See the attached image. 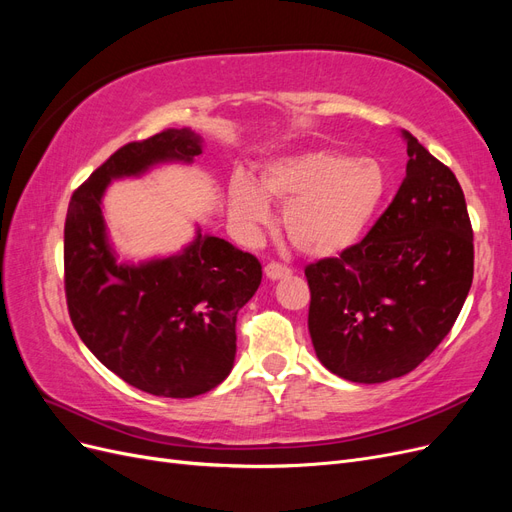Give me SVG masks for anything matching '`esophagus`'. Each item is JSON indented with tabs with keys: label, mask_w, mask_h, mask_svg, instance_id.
I'll return each mask as SVG.
<instances>
[{
	"label": "esophagus",
	"mask_w": 512,
	"mask_h": 512,
	"mask_svg": "<svg viewBox=\"0 0 512 512\" xmlns=\"http://www.w3.org/2000/svg\"><path fill=\"white\" fill-rule=\"evenodd\" d=\"M265 275L269 277V280H282V277L290 275V269L284 267L282 262H269V265L265 267Z\"/></svg>",
	"instance_id": "1"
}]
</instances>
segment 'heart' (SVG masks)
<instances>
[{"mask_svg": "<svg viewBox=\"0 0 512 512\" xmlns=\"http://www.w3.org/2000/svg\"><path fill=\"white\" fill-rule=\"evenodd\" d=\"M384 192L386 175L376 160L303 151L267 162L256 185L232 177L228 200L232 220L247 232L271 224L269 203L284 207L290 243L309 258H335L365 237Z\"/></svg>", "mask_w": 512, "mask_h": 512, "instance_id": "heart-1", "label": "heart"}]
</instances>
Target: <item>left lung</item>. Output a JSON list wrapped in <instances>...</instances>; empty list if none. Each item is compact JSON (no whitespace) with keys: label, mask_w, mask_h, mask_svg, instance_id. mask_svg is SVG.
Wrapping results in <instances>:
<instances>
[{"label":"left lung","mask_w":512,"mask_h":512,"mask_svg":"<svg viewBox=\"0 0 512 512\" xmlns=\"http://www.w3.org/2000/svg\"><path fill=\"white\" fill-rule=\"evenodd\" d=\"M406 177L363 241L305 267L320 363L378 384L410 374L453 329L474 277V237L453 170L410 132Z\"/></svg>","instance_id":"left-lung-1"}]
</instances>
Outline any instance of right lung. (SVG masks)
<instances>
[{
	"mask_svg": "<svg viewBox=\"0 0 512 512\" xmlns=\"http://www.w3.org/2000/svg\"><path fill=\"white\" fill-rule=\"evenodd\" d=\"M203 141L164 130L117 149L70 198L64 228L68 312L83 344L121 380L185 399L215 389L237 352V314L262 280L256 256L200 235L175 256L117 262L102 218L106 185L164 162L190 164Z\"/></svg>",
	"mask_w": 512,
	"mask_h": 512,
	"instance_id": "add662e5",
	"label": "right lung"
}]
</instances>
